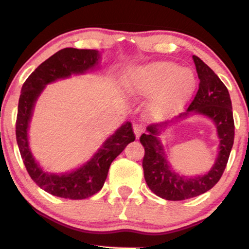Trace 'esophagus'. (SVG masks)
I'll return each mask as SVG.
<instances>
[{"label":"esophagus","instance_id":"34e87169","mask_svg":"<svg viewBox=\"0 0 249 249\" xmlns=\"http://www.w3.org/2000/svg\"><path fill=\"white\" fill-rule=\"evenodd\" d=\"M133 129H134V134L136 136V139H139L141 134L144 132V127L141 124H135L133 126Z\"/></svg>","mask_w":249,"mask_h":249}]
</instances>
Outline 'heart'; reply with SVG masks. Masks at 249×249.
I'll use <instances>...</instances> for the list:
<instances>
[{"label":"heart","instance_id":"heart-1","mask_svg":"<svg viewBox=\"0 0 249 249\" xmlns=\"http://www.w3.org/2000/svg\"><path fill=\"white\" fill-rule=\"evenodd\" d=\"M196 79L190 68H181L171 61H157L137 70L129 80L136 95L153 96L150 113L153 117L165 118L173 115L191 97Z\"/></svg>","mask_w":249,"mask_h":249}]
</instances>
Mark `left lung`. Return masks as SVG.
<instances>
[{
  "instance_id": "1",
  "label": "left lung",
  "mask_w": 249,
  "mask_h": 249,
  "mask_svg": "<svg viewBox=\"0 0 249 249\" xmlns=\"http://www.w3.org/2000/svg\"><path fill=\"white\" fill-rule=\"evenodd\" d=\"M196 72L200 79L198 91L187 112L180 114V118L195 113L209 117L217 127L219 137V151L213 168L207 174L198 177H183L172 171L166 160V154L159 135L171 122L147 126V133L141 135L140 142L145 150L143 158L144 178L153 194L165 200L179 201L205 194L216 184L224 173L231 154L235 124H233L231 101L228 89L213 70L201 59L194 55Z\"/></svg>"
}]
</instances>
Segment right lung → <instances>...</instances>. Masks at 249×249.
Here are the masks:
<instances>
[{"instance_id": "right-lung-1", "label": "right lung", "mask_w": 249, "mask_h": 249, "mask_svg": "<svg viewBox=\"0 0 249 249\" xmlns=\"http://www.w3.org/2000/svg\"><path fill=\"white\" fill-rule=\"evenodd\" d=\"M99 53L90 49L65 48L43 61L24 81L18 98L16 135L18 150L31 179L48 194L80 200L97 194L105 182L109 166L128 143L135 140L132 124L126 122L108 137L90 160L75 171L65 174L44 172L29 147L28 129L36 99L46 85L58 79L84 73L98 65Z\"/></svg>"}]
</instances>
